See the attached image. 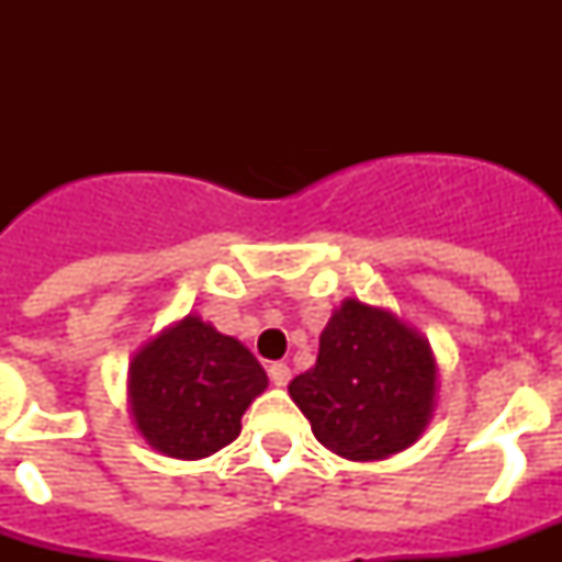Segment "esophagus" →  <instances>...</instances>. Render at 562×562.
Listing matches in <instances>:
<instances>
[{
    "label": "esophagus",
    "mask_w": 562,
    "mask_h": 562,
    "mask_svg": "<svg viewBox=\"0 0 562 562\" xmlns=\"http://www.w3.org/2000/svg\"><path fill=\"white\" fill-rule=\"evenodd\" d=\"M267 371H270L272 385H278V389H284L286 382L292 380V371H290V366H286V362H272Z\"/></svg>",
    "instance_id": "1"
}]
</instances>
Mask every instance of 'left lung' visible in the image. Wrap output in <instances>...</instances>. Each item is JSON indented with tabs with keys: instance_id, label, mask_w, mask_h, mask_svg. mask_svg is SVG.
<instances>
[{
	"instance_id": "obj_1",
	"label": "left lung",
	"mask_w": 562,
	"mask_h": 562,
	"mask_svg": "<svg viewBox=\"0 0 562 562\" xmlns=\"http://www.w3.org/2000/svg\"><path fill=\"white\" fill-rule=\"evenodd\" d=\"M439 366L428 337L385 306L346 297L321 331L290 396L340 459L382 461L411 448L436 411Z\"/></svg>"
}]
</instances>
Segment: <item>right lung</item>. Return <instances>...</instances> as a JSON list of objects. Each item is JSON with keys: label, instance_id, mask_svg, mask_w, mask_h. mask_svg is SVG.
I'll list each match as a JSON object with an SVG mask.
<instances>
[{"label": "right lung", "instance_id": "right-lung-1", "mask_svg": "<svg viewBox=\"0 0 562 562\" xmlns=\"http://www.w3.org/2000/svg\"><path fill=\"white\" fill-rule=\"evenodd\" d=\"M267 382L245 342L191 312L134 351L128 414L157 453L207 459L241 434V416Z\"/></svg>", "mask_w": 562, "mask_h": 562}]
</instances>
